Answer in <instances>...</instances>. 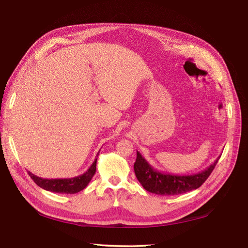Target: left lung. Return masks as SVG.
<instances>
[{
	"mask_svg": "<svg viewBox=\"0 0 248 248\" xmlns=\"http://www.w3.org/2000/svg\"><path fill=\"white\" fill-rule=\"evenodd\" d=\"M219 159L220 156L201 172L188 174V176H176V174L163 173L155 170L143 158L142 155L137 152L134 170L139 182L147 191L161 196H174L199 188L214 170Z\"/></svg>",
	"mask_w": 248,
	"mask_h": 248,
	"instance_id": "1",
	"label": "left lung"
}]
</instances>
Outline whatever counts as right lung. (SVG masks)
Instances as JSON below:
<instances>
[{
	"mask_svg": "<svg viewBox=\"0 0 248 248\" xmlns=\"http://www.w3.org/2000/svg\"><path fill=\"white\" fill-rule=\"evenodd\" d=\"M99 153L96 154L93 163L90 166L86 172H84L81 176H78L70 179H43L35 174L28 171V174L33 180V182L48 191L59 192V194H77V192L83 190L93 179L95 173L96 160H98Z\"/></svg>",
	"mask_w": 248,
	"mask_h": 248,
	"instance_id": "1",
	"label": "right lung"
}]
</instances>
